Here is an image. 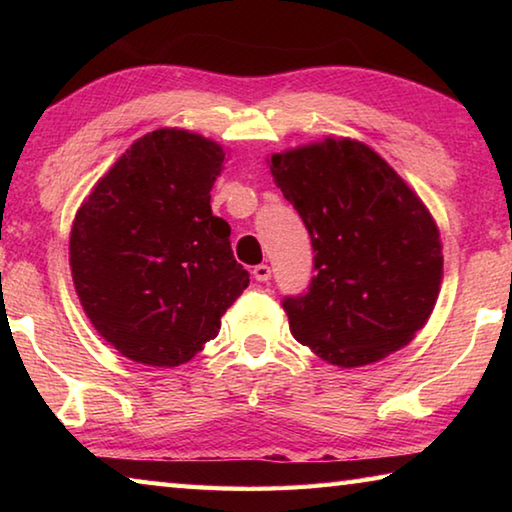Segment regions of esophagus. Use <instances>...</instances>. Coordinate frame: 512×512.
<instances>
[{"mask_svg":"<svg viewBox=\"0 0 512 512\" xmlns=\"http://www.w3.org/2000/svg\"><path fill=\"white\" fill-rule=\"evenodd\" d=\"M253 275H255L257 282H268V280H271V266H268V264H257L253 268Z\"/></svg>","mask_w":512,"mask_h":512,"instance_id":"esophagus-1","label":"esophagus"}]
</instances>
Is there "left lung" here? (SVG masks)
<instances>
[{"mask_svg": "<svg viewBox=\"0 0 512 512\" xmlns=\"http://www.w3.org/2000/svg\"><path fill=\"white\" fill-rule=\"evenodd\" d=\"M314 246L309 291L284 298L291 334L339 368L409 345L443 282V244L427 205L368 144L325 137L266 160Z\"/></svg>", "mask_w": 512, "mask_h": 512, "instance_id": "obj_1", "label": "left lung"}]
</instances>
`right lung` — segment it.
<instances>
[{
    "label": "right lung",
    "mask_w": 512,
    "mask_h": 512,
    "mask_svg": "<svg viewBox=\"0 0 512 512\" xmlns=\"http://www.w3.org/2000/svg\"><path fill=\"white\" fill-rule=\"evenodd\" d=\"M221 144L158 128L128 146L74 216L69 268L94 329L146 366L187 363L248 287L230 225L212 214Z\"/></svg>",
    "instance_id": "add662e5"
}]
</instances>
